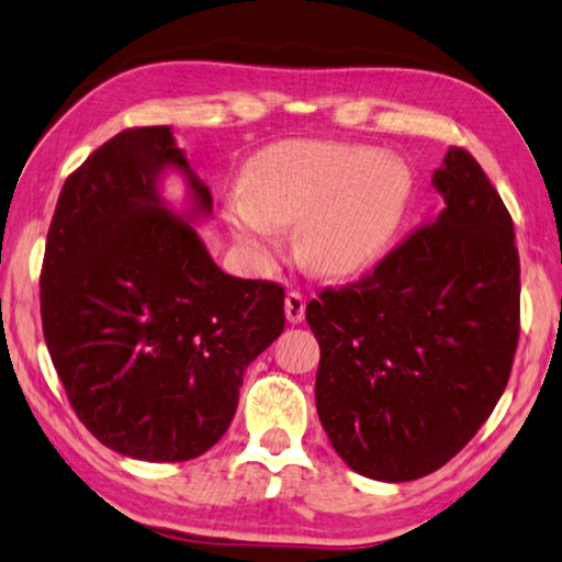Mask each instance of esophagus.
Segmentation results:
<instances>
[{"instance_id":"obj_1","label":"esophagus","mask_w":562,"mask_h":562,"mask_svg":"<svg viewBox=\"0 0 562 562\" xmlns=\"http://www.w3.org/2000/svg\"><path fill=\"white\" fill-rule=\"evenodd\" d=\"M303 316H306V299H303L299 291L286 293V318H289V323L299 326Z\"/></svg>"}]
</instances>
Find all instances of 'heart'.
I'll list each match as a JSON object with an SVG mask.
<instances>
[{
    "label": "heart",
    "instance_id": "b5f03b06",
    "mask_svg": "<svg viewBox=\"0 0 562 562\" xmlns=\"http://www.w3.org/2000/svg\"><path fill=\"white\" fill-rule=\"evenodd\" d=\"M412 200V175L397 157L326 140L273 143L254 157L226 220L259 261L279 254V224H296L299 251L328 276L375 261L397 234Z\"/></svg>",
    "mask_w": 562,
    "mask_h": 562
}]
</instances>
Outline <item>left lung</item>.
<instances>
[{
    "mask_svg": "<svg viewBox=\"0 0 562 562\" xmlns=\"http://www.w3.org/2000/svg\"><path fill=\"white\" fill-rule=\"evenodd\" d=\"M441 206L375 269L306 308L316 407L358 474L415 481L476 435L506 390L520 330L514 222L481 165L449 147Z\"/></svg>",
    "mask_w": 562,
    "mask_h": 562,
    "instance_id": "left-lung-1",
    "label": "left lung"
}]
</instances>
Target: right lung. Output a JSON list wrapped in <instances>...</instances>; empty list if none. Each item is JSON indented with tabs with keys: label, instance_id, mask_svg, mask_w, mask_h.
Returning a JSON list of instances; mask_svg holds the SVG:
<instances>
[{
	"label": "right lung",
	"instance_id": "obj_1",
	"mask_svg": "<svg viewBox=\"0 0 562 562\" xmlns=\"http://www.w3.org/2000/svg\"><path fill=\"white\" fill-rule=\"evenodd\" d=\"M175 169L186 210L161 196ZM212 192L170 125L117 133L68 177L42 269L46 348L88 431L117 454L187 461L229 429L244 370L283 333V289L224 273L194 224Z\"/></svg>",
	"mask_w": 562,
	"mask_h": 562
}]
</instances>
